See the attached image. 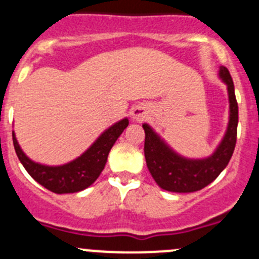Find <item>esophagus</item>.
<instances>
[{
  "instance_id": "obj_1",
  "label": "esophagus",
  "mask_w": 259,
  "mask_h": 259,
  "mask_svg": "<svg viewBox=\"0 0 259 259\" xmlns=\"http://www.w3.org/2000/svg\"><path fill=\"white\" fill-rule=\"evenodd\" d=\"M145 111L143 109H141V108H138V109H136V111L133 112V118H136L137 121H141L145 117Z\"/></svg>"
}]
</instances>
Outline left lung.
I'll use <instances>...</instances> for the list:
<instances>
[{
    "label": "left lung",
    "mask_w": 259,
    "mask_h": 259,
    "mask_svg": "<svg viewBox=\"0 0 259 259\" xmlns=\"http://www.w3.org/2000/svg\"><path fill=\"white\" fill-rule=\"evenodd\" d=\"M220 78L228 87L229 123L223 141L207 159L189 160L173 152L147 123L145 129V157L147 168L156 184L164 190L175 193H193L211 184L227 167L237 139L238 107L232 76L228 69L220 67Z\"/></svg>",
    "instance_id": "1"
}]
</instances>
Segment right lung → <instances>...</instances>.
I'll return each instance as SVG.
<instances>
[{
    "instance_id": "1",
    "label": "right lung",
    "mask_w": 259,
    "mask_h": 259,
    "mask_svg": "<svg viewBox=\"0 0 259 259\" xmlns=\"http://www.w3.org/2000/svg\"><path fill=\"white\" fill-rule=\"evenodd\" d=\"M127 125H129L127 118L114 123L113 126L105 130L99 137L98 141L84 154L80 155L75 160L60 167H48L30 160L18 145L14 133H13V143L18 159L23 164L27 172L30 173V176L40 185L56 194L76 193L89 188L100 176V173L105 167L108 154L111 151L112 146L122 134L123 130L126 129Z\"/></svg>"
}]
</instances>
